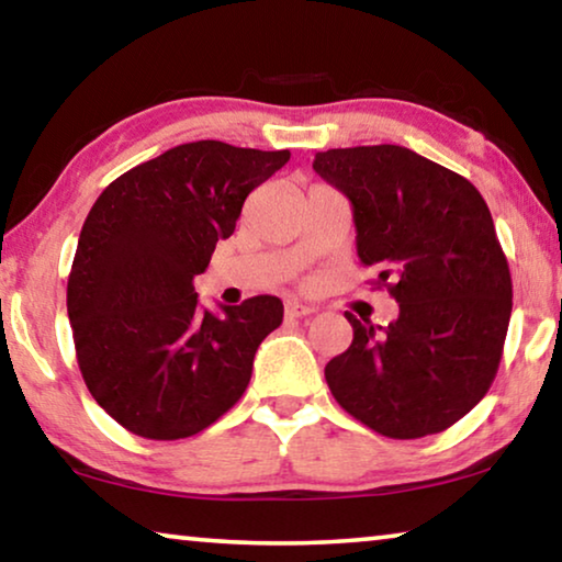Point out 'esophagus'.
I'll return each mask as SVG.
<instances>
[{
  "label": "esophagus",
  "instance_id": "obj_1",
  "mask_svg": "<svg viewBox=\"0 0 562 562\" xmlns=\"http://www.w3.org/2000/svg\"><path fill=\"white\" fill-rule=\"evenodd\" d=\"M284 313L290 317H305V315H313L315 307L307 303H300V300H288V303H284Z\"/></svg>",
  "mask_w": 562,
  "mask_h": 562
}]
</instances>
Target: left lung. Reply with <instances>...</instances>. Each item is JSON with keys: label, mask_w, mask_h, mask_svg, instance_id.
<instances>
[{"label": "left lung", "mask_w": 562, "mask_h": 562, "mask_svg": "<svg viewBox=\"0 0 562 562\" xmlns=\"http://www.w3.org/2000/svg\"><path fill=\"white\" fill-rule=\"evenodd\" d=\"M313 169L353 204L358 257L398 303L389 328L356 321L325 366L335 401L389 439L457 424L495 381L513 278L480 191L404 146L315 154Z\"/></svg>", "instance_id": "1"}]
</instances>
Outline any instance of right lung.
<instances>
[{"label":"right lung","mask_w":562,"mask_h":562,"mask_svg":"<svg viewBox=\"0 0 562 562\" xmlns=\"http://www.w3.org/2000/svg\"><path fill=\"white\" fill-rule=\"evenodd\" d=\"M290 150L194 140L125 171L90 209L67 278L75 356L123 429L173 441L204 431L247 391L280 297L199 310L194 278L237 227L249 191Z\"/></svg>","instance_id":"right-lung-1"}]
</instances>
